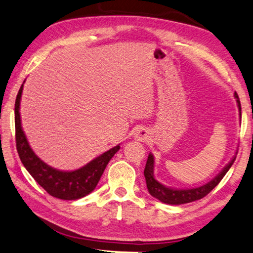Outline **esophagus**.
<instances>
[{
    "instance_id": "1",
    "label": "esophagus",
    "mask_w": 253,
    "mask_h": 253,
    "mask_svg": "<svg viewBox=\"0 0 253 253\" xmlns=\"http://www.w3.org/2000/svg\"><path fill=\"white\" fill-rule=\"evenodd\" d=\"M135 139L138 140V141H143V140H146L148 136H147V131L144 130H138L135 132Z\"/></svg>"
}]
</instances>
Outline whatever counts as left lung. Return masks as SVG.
Returning a JSON list of instances; mask_svg holds the SVG:
<instances>
[{"label": "left lung", "mask_w": 253, "mask_h": 253, "mask_svg": "<svg viewBox=\"0 0 253 253\" xmlns=\"http://www.w3.org/2000/svg\"><path fill=\"white\" fill-rule=\"evenodd\" d=\"M235 98H237V103L239 106L240 111V117H241V104H240V99L238 94H234ZM237 156L233 157L229 164H227L223 170L218 173V175L209 181L208 184L201 186V187L196 188H187V189H175L170 187H166L163 184H160L159 181H157L154 177V166H155V159L154 156L149 154L148 160L146 164V168H144V177H146V183H147V188L148 192L150 193L151 196L156 197L157 200L160 202L166 203V204L170 205H180V204H186V203H190L197 200H201V198L205 197L212 190L214 187H216L217 184L222 180V178L225 176V173L229 171L231 166L233 165Z\"/></svg>", "instance_id": "8db88e82"}]
</instances>
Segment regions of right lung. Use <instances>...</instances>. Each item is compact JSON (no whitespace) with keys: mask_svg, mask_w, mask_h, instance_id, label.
<instances>
[{"mask_svg":"<svg viewBox=\"0 0 253 253\" xmlns=\"http://www.w3.org/2000/svg\"><path fill=\"white\" fill-rule=\"evenodd\" d=\"M22 89L23 84L16 95L14 119L16 150L23 166L33 177V179L49 195L66 201L78 200L88 195L97 186L106 165L119 151L120 146L118 144L117 147H113L76 170L63 171L50 167L33 152L22 130L21 118H20V101H21Z\"/></svg>","mask_w":253,"mask_h":253,"instance_id":"right-lung-1","label":"right lung"}]
</instances>
